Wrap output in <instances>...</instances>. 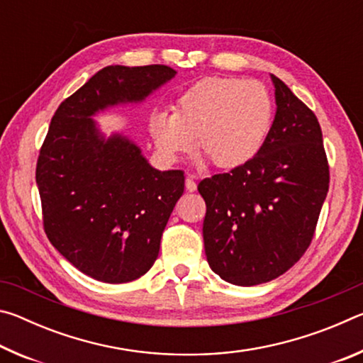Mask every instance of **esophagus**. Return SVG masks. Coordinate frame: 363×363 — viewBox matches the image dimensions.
Instances as JSON below:
<instances>
[{
	"label": "esophagus",
	"mask_w": 363,
	"mask_h": 363,
	"mask_svg": "<svg viewBox=\"0 0 363 363\" xmlns=\"http://www.w3.org/2000/svg\"><path fill=\"white\" fill-rule=\"evenodd\" d=\"M186 189L189 190V192H195V190H196V182H195V176L194 174H189L187 176Z\"/></svg>",
	"instance_id": "obj_1"
}]
</instances>
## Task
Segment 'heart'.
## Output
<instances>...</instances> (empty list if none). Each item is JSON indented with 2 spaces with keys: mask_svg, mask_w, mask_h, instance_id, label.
I'll list each match as a JSON object with an SVG mask.
<instances>
[{
  "mask_svg": "<svg viewBox=\"0 0 363 363\" xmlns=\"http://www.w3.org/2000/svg\"><path fill=\"white\" fill-rule=\"evenodd\" d=\"M274 106L266 86L255 79L206 77L179 96L174 112L158 110L149 130L168 162L190 150L218 168H237L261 150L272 123Z\"/></svg>",
  "mask_w": 363,
  "mask_h": 363,
  "instance_id": "b5f03b06",
  "label": "heart"
}]
</instances>
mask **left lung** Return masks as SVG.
I'll list each match as a JSON object with an SVG mask.
<instances>
[{"label":"left lung","mask_w":363,"mask_h":363,"mask_svg":"<svg viewBox=\"0 0 363 363\" xmlns=\"http://www.w3.org/2000/svg\"><path fill=\"white\" fill-rule=\"evenodd\" d=\"M277 112L261 150L242 167L199 184L203 240L214 274L253 286L280 277L314 237L330 169L314 112L270 75Z\"/></svg>","instance_id":"8db88e82"}]
</instances>
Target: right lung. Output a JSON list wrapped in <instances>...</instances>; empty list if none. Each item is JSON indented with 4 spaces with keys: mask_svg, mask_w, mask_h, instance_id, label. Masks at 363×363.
Instances as JSON below:
<instances>
[{
    "mask_svg": "<svg viewBox=\"0 0 363 363\" xmlns=\"http://www.w3.org/2000/svg\"><path fill=\"white\" fill-rule=\"evenodd\" d=\"M174 75L167 65L104 67L60 104L41 145L36 184L46 235L99 281L126 284L153 266L184 173L152 168L133 140L106 138L93 116L143 102Z\"/></svg>",
    "mask_w": 363,
    "mask_h": 363,
    "instance_id": "add662e5",
    "label": "right lung"
}]
</instances>
